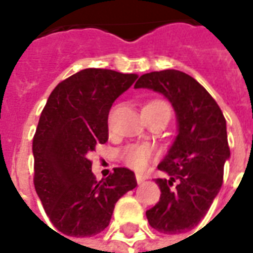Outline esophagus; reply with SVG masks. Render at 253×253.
I'll return each instance as SVG.
<instances>
[{
  "label": "esophagus",
  "mask_w": 253,
  "mask_h": 253,
  "mask_svg": "<svg viewBox=\"0 0 253 253\" xmlns=\"http://www.w3.org/2000/svg\"><path fill=\"white\" fill-rule=\"evenodd\" d=\"M145 180H146V176L139 175V173H138V175H137V183H138V184H142Z\"/></svg>",
  "instance_id": "esophagus-1"
}]
</instances>
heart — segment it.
<instances>
[{
    "mask_svg": "<svg viewBox=\"0 0 253 253\" xmlns=\"http://www.w3.org/2000/svg\"><path fill=\"white\" fill-rule=\"evenodd\" d=\"M150 104H164L160 101H154ZM154 150L149 145H130L122 150V160L123 163L135 170H143L148 167L149 161L152 160Z\"/></svg>",
    "mask_w": 253,
    "mask_h": 253,
    "instance_id": "b5f03b06",
    "label": "heart"
}]
</instances>
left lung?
<instances>
[{"mask_svg": "<svg viewBox=\"0 0 253 253\" xmlns=\"http://www.w3.org/2000/svg\"><path fill=\"white\" fill-rule=\"evenodd\" d=\"M134 88L161 93L175 111L177 134L157 165L168 177L156 179L161 196L146 218L161 233H184L206 215L222 186L230 157L226 121L206 89L179 70L146 73Z\"/></svg>", "mask_w": 253, "mask_h": 253, "instance_id": "obj_1", "label": "left lung"}]
</instances>
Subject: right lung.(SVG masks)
<instances>
[{
	"label": "right lung",
	"instance_id": "1",
	"mask_svg": "<svg viewBox=\"0 0 253 253\" xmlns=\"http://www.w3.org/2000/svg\"><path fill=\"white\" fill-rule=\"evenodd\" d=\"M137 78L132 73L84 69L58 84L42 111L32 142L34 183L48 218L67 237L104 230L116 202L137 187L127 168H115L97 181L88 159L96 145L108 141L111 107Z\"/></svg>",
	"mask_w": 253,
	"mask_h": 253
}]
</instances>
